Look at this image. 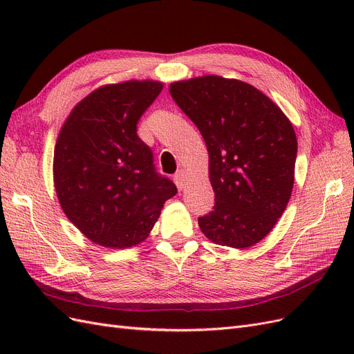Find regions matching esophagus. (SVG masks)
Returning <instances> with one entry per match:
<instances>
[{"instance_id":"obj_1","label":"esophagus","mask_w":354,"mask_h":354,"mask_svg":"<svg viewBox=\"0 0 354 354\" xmlns=\"http://www.w3.org/2000/svg\"><path fill=\"white\" fill-rule=\"evenodd\" d=\"M186 178H187V174H186L185 169L177 171L176 176H174V180H176V183H177L180 190H183L186 187Z\"/></svg>"}]
</instances>
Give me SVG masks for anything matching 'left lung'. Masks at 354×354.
I'll return each mask as SVG.
<instances>
[{
    "label": "left lung",
    "mask_w": 354,
    "mask_h": 354,
    "mask_svg": "<svg viewBox=\"0 0 354 354\" xmlns=\"http://www.w3.org/2000/svg\"><path fill=\"white\" fill-rule=\"evenodd\" d=\"M169 94L198 127L209 156L216 205L198 218L202 233L236 250L259 243L292 194L297 136L291 121L260 90L218 75L176 81Z\"/></svg>",
    "instance_id": "left-lung-1"
}]
</instances>
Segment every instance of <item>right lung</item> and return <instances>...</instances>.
I'll return each mask as SVG.
<instances>
[{
  "mask_svg": "<svg viewBox=\"0 0 354 354\" xmlns=\"http://www.w3.org/2000/svg\"><path fill=\"white\" fill-rule=\"evenodd\" d=\"M162 87L152 80L103 85L60 128L53 159L60 207L85 238L106 248L142 243L177 194L137 136L138 120Z\"/></svg>",
  "mask_w": 354,
  "mask_h": 354,
  "instance_id": "add662e5",
  "label": "right lung"
}]
</instances>
